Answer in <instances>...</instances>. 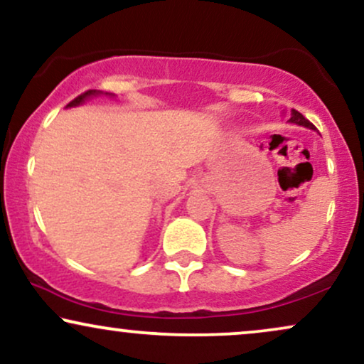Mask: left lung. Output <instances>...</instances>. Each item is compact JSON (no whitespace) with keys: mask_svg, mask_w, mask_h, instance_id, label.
I'll return each instance as SVG.
<instances>
[{"mask_svg":"<svg viewBox=\"0 0 364 364\" xmlns=\"http://www.w3.org/2000/svg\"><path fill=\"white\" fill-rule=\"evenodd\" d=\"M289 121H290V123L299 124V127H306V128L316 129V127H314V124L311 123V121L304 118V114H300L299 111H295V109H291V116H290V119H289Z\"/></svg>","mask_w":364,"mask_h":364,"instance_id":"obj_1","label":"left lung"}]
</instances>
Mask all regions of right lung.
Listing matches in <instances>:
<instances>
[{
    "instance_id": "right-lung-1",
    "label": "right lung",
    "mask_w": 364,
    "mask_h": 364,
    "mask_svg": "<svg viewBox=\"0 0 364 364\" xmlns=\"http://www.w3.org/2000/svg\"><path fill=\"white\" fill-rule=\"evenodd\" d=\"M97 94H102V92H101V91H96V89H91V91H87V92L80 94V96H77V97H75V100L70 101L69 105H67V107H73V106H79V105H82L84 101L89 100V97H92V96H97Z\"/></svg>"
}]
</instances>
